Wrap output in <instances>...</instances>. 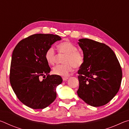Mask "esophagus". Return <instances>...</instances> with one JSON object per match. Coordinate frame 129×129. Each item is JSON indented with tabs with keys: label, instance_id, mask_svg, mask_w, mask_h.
Returning <instances> with one entry per match:
<instances>
[{
	"label": "esophagus",
	"instance_id": "obj_1",
	"mask_svg": "<svg viewBox=\"0 0 129 129\" xmlns=\"http://www.w3.org/2000/svg\"><path fill=\"white\" fill-rule=\"evenodd\" d=\"M68 78H69L68 77H62V80H63V81H66V80H67L68 79Z\"/></svg>",
	"mask_w": 129,
	"mask_h": 129
}]
</instances>
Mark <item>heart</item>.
<instances>
[{"label":"heart","mask_w":129,"mask_h":129,"mask_svg":"<svg viewBox=\"0 0 129 129\" xmlns=\"http://www.w3.org/2000/svg\"><path fill=\"white\" fill-rule=\"evenodd\" d=\"M60 53L64 54L63 64L57 65L52 69L54 75L66 76L72 71L73 67L78 69L82 66L84 62V57L80 52L77 51V47L69 41H65L58 45ZM56 53L53 47L47 49L45 53V59L49 65H53L56 61Z\"/></svg>","instance_id":"heart-1"}]
</instances>
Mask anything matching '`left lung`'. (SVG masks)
Masks as SVG:
<instances>
[{
	"label": "left lung",
	"mask_w": 129,
	"mask_h": 129,
	"mask_svg": "<svg viewBox=\"0 0 129 129\" xmlns=\"http://www.w3.org/2000/svg\"><path fill=\"white\" fill-rule=\"evenodd\" d=\"M84 62L78 70L80 99L89 105L99 107L113 99L121 86L122 72L114 52L104 43L89 39L78 42Z\"/></svg>",
	"instance_id": "obj_1"
}]
</instances>
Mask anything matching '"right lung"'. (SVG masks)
I'll list each match as a JSON object with an SVG mask.
<instances>
[{"instance_id":"1","label":"right lung","mask_w":129,"mask_h":129,"mask_svg":"<svg viewBox=\"0 0 129 129\" xmlns=\"http://www.w3.org/2000/svg\"><path fill=\"white\" fill-rule=\"evenodd\" d=\"M61 39L57 35L34 34L19 41L14 49L10 67L11 85L18 99L30 108L44 109L56 99V88L62 79L60 76L49 75L51 68L45 59V53ZM41 76L45 77L43 80H40Z\"/></svg>"}]
</instances>
